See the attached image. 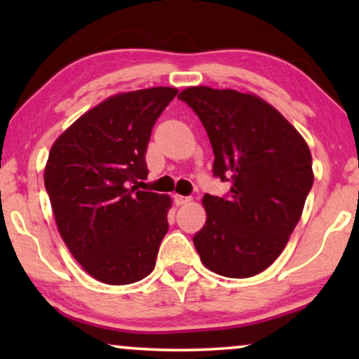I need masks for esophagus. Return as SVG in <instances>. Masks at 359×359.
<instances>
[{
    "label": "esophagus",
    "instance_id": "esophagus-1",
    "mask_svg": "<svg viewBox=\"0 0 359 359\" xmlns=\"http://www.w3.org/2000/svg\"><path fill=\"white\" fill-rule=\"evenodd\" d=\"M173 198H175V203H176V205H183V204L189 203V201H191L189 196H181V194H175Z\"/></svg>",
    "mask_w": 359,
    "mask_h": 359
}]
</instances>
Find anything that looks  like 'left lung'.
<instances>
[{"instance_id":"obj_1","label":"left lung","mask_w":359,"mask_h":359,"mask_svg":"<svg viewBox=\"0 0 359 359\" xmlns=\"http://www.w3.org/2000/svg\"><path fill=\"white\" fill-rule=\"evenodd\" d=\"M212 145L224 198L205 194L204 227L193 237L201 262L227 278L262 273L286 247L313 184L301 134L258 96L193 86L180 93Z\"/></svg>"}]
</instances>
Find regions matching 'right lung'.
Returning <instances> with one entry per match:
<instances>
[{"mask_svg": "<svg viewBox=\"0 0 359 359\" xmlns=\"http://www.w3.org/2000/svg\"><path fill=\"white\" fill-rule=\"evenodd\" d=\"M176 95L158 86L112 96L52 145L43 183L58 232L97 281L121 286L154 271L171 199L137 183L149 175L151 129Z\"/></svg>", "mask_w": 359, "mask_h": 359, "instance_id": "obj_1", "label": "right lung"}]
</instances>
